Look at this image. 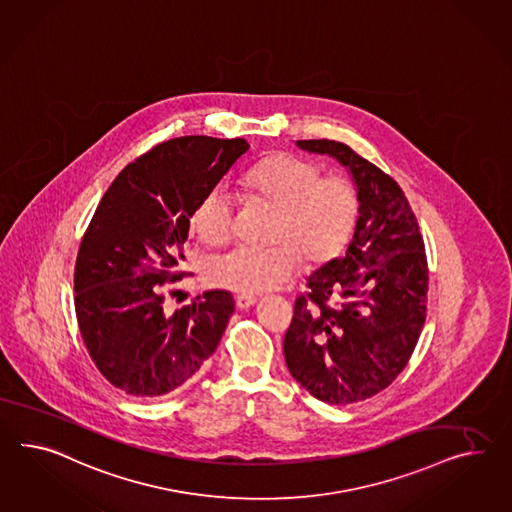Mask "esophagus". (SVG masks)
Listing matches in <instances>:
<instances>
[{"instance_id": "1", "label": "esophagus", "mask_w": 512, "mask_h": 512, "mask_svg": "<svg viewBox=\"0 0 512 512\" xmlns=\"http://www.w3.org/2000/svg\"><path fill=\"white\" fill-rule=\"evenodd\" d=\"M256 302V297L254 295H247V293H241V295H237L236 304L239 310H245V308H249Z\"/></svg>"}]
</instances>
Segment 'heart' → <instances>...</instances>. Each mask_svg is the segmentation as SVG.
I'll return each mask as SVG.
<instances>
[{
	"label": "heart",
	"instance_id": "1",
	"mask_svg": "<svg viewBox=\"0 0 512 512\" xmlns=\"http://www.w3.org/2000/svg\"><path fill=\"white\" fill-rule=\"evenodd\" d=\"M254 197L280 208L271 247L237 245L208 260L213 286L262 293L284 284L301 267L302 252L312 263L330 262L353 236L360 195L353 180L327 176L319 163L280 154L265 159L247 176ZM237 195L228 184L215 185L195 213L198 236L219 243L234 232Z\"/></svg>",
	"mask_w": 512,
	"mask_h": 512
}]
</instances>
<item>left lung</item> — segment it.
<instances>
[{"label":"left lung","instance_id":"1","mask_svg":"<svg viewBox=\"0 0 512 512\" xmlns=\"http://www.w3.org/2000/svg\"><path fill=\"white\" fill-rule=\"evenodd\" d=\"M297 145L349 169L360 215L345 254L308 276L284 336V356L293 379L315 399L351 405L388 388L414 353L427 314L425 245L390 174L343 143Z\"/></svg>","mask_w":512,"mask_h":512}]
</instances>
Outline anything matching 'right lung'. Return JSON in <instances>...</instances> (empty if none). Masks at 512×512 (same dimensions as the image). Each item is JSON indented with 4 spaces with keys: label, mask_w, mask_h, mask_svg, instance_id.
Segmentation results:
<instances>
[{
    "label": "right lung",
    "mask_w": 512,
    "mask_h": 512,
    "mask_svg": "<svg viewBox=\"0 0 512 512\" xmlns=\"http://www.w3.org/2000/svg\"><path fill=\"white\" fill-rule=\"evenodd\" d=\"M245 139L187 135L159 143L109 185L79 243L74 306L92 362L124 394L154 399L193 379L215 353L234 297L211 289L176 312L169 286L191 243V219Z\"/></svg>",
    "instance_id": "right-lung-1"
}]
</instances>
